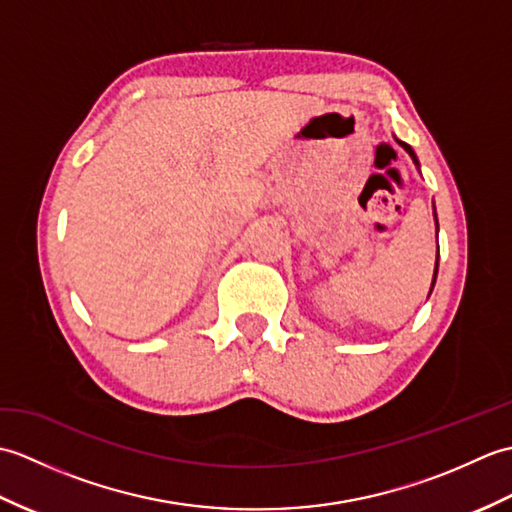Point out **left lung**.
<instances>
[{
    "label": "left lung",
    "instance_id": "obj_1",
    "mask_svg": "<svg viewBox=\"0 0 512 512\" xmlns=\"http://www.w3.org/2000/svg\"><path fill=\"white\" fill-rule=\"evenodd\" d=\"M398 143H400V140H398ZM402 147H405L407 149V154L413 158V162H416V165H418V160H416V154H413V149L407 145V143H400ZM440 257V255H438ZM436 275H438V259H436ZM436 275H433V284H436ZM433 288V286H431Z\"/></svg>",
    "mask_w": 512,
    "mask_h": 512
}]
</instances>
